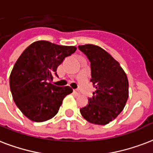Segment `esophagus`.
<instances>
[{
  "mask_svg": "<svg viewBox=\"0 0 153 153\" xmlns=\"http://www.w3.org/2000/svg\"><path fill=\"white\" fill-rule=\"evenodd\" d=\"M74 94H76L77 95H80V92H79V91H77V90H74Z\"/></svg>",
  "mask_w": 153,
  "mask_h": 153,
  "instance_id": "34e87169",
  "label": "esophagus"
}]
</instances>
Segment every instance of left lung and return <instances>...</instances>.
<instances>
[{
	"mask_svg": "<svg viewBox=\"0 0 153 153\" xmlns=\"http://www.w3.org/2000/svg\"><path fill=\"white\" fill-rule=\"evenodd\" d=\"M79 49L91 62V79L95 91L89 103L80 109L90 123L106 125L123 110L128 99V80L120 63L99 45L86 44Z\"/></svg>",
	"mask_w": 153,
	"mask_h": 153,
	"instance_id": "8db88e82",
	"label": "left lung"
}]
</instances>
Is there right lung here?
Returning <instances> with one entry per match:
<instances>
[{
  "mask_svg": "<svg viewBox=\"0 0 153 153\" xmlns=\"http://www.w3.org/2000/svg\"><path fill=\"white\" fill-rule=\"evenodd\" d=\"M76 50L41 40L30 44L20 55L9 76V86L17 108L29 120L52 119L64 98L72 93L71 87H57L51 81L64 58Z\"/></svg>",
  "mask_w": 153,
  "mask_h": 153,
  "instance_id": "add662e5",
  "label": "right lung"
}]
</instances>
